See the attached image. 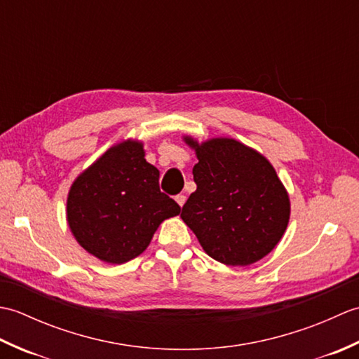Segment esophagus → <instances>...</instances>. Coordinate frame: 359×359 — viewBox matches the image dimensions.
I'll return each mask as SVG.
<instances>
[{
  "label": "esophagus",
  "mask_w": 359,
  "mask_h": 359,
  "mask_svg": "<svg viewBox=\"0 0 359 359\" xmlns=\"http://www.w3.org/2000/svg\"><path fill=\"white\" fill-rule=\"evenodd\" d=\"M175 202H177L180 207H184V203L187 202V196H184V194H177L175 196Z\"/></svg>",
  "instance_id": "esophagus-1"
}]
</instances>
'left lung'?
<instances>
[{
    "label": "left lung",
    "mask_w": 359,
    "mask_h": 359,
    "mask_svg": "<svg viewBox=\"0 0 359 359\" xmlns=\"http://www.w3.org/2000/svg\"><path fill=\"white\" fill-rule=\"evenodd\" d=\"M185 142L196 151V191L182 208L205 253L225 265H250L284 236L290 199L271 163L234 139Z\"/></svg>",
    "instance_id": "1"
}]
</instances>
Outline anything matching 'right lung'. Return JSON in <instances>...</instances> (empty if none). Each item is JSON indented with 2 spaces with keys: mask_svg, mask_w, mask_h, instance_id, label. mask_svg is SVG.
<instances>
[{
  "mask_svg": "<svg viewBox=\"0 0 359 359\" xmlns=\"http://www.w3.org/2000/svg\"><path fill=\"white\" fill-rule=\"evenodd\" d=\"M158 170L143 143L121 142L83 171L67 196V224L88 253L108 264L142 255L165 219L180 207L158 188Z\"/></svg>",
  "mask_w": 359,
  "mask_h": 359,
  "instance_id": "add662e5",
  "label": "right lung"
}]
</instances>
